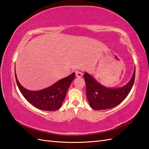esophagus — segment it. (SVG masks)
<instances>
[{"label": "esophagus", "instance_id": "1", "mask_svg": "<svg viewBox=\"0 0 149 149\" xmlns=\"http://www.w3.org/2000/svg\"><path fill=\"white\" fill-rule=\"evenodd\" d=\"M75 75H76L77 77H81L83 76V73L79 71H76L75 72Z\"/></svg>", "mask_w": 149, "mask_h": 149}]
</instances>
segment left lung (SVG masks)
I'll use <instances>...</instances> for the list:
<instances>
[{
	"label": "left lung",
	"mask_w": 149,
	"mask_h": 149,
	"mask_svg": "<svg viewBox=\"0 0 149 149\" xmlns=\"http://www.w3.org/2000/svg\"><path fill=\"white\" fill-rule=\"evenodd\" d=\"M84 78L90 107L95 110L108 109L118 106L128 95L134 84L135 69L130 81L124 86L118 88L104 86L86 72L84 74Z\"/></svg>",
	"instance_id": "left-lung-1"
}]
</instances>
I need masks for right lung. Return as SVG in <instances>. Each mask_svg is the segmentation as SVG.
I'll return each instance as SVG.
<instances>
[{"mask_svg": "<svg viewBox=\"0 0 149 149\" xmlns=\"http://www.w3.org/2000/svg\"><path fill=\"white\" fill-rule=\"evenodd\" d=\"M74 77L75 73L74 72L45 89L30 91L26 89L19 83L15 72L17 86L25 99L34 106L43 111H55L60 108L70 85L74 79Z\"/></svg>", "mask_w": 149, "mask_h": 149, "instance_id": "1", "label": "right lung"}]
</instances>
